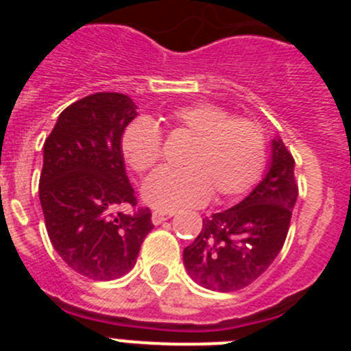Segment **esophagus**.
Masks as SVG:
<instances>
[{
    "label": "esophagus",
    "mask_w": 351,
    "mask_h": 351,
    "mask_svg": "<svg viewBox=\"0 0 351 351\" xmlns=\"http://www.w3.org/2000/svg\"><path fill=\"white\" fill-rule=\"evenodd\" d=\"M173 216V210H154L153 213V223L154 225H160V223L167 221V219H170Z\"/></svg>",
    "instance_id": "obj_1"
}]
</instances>
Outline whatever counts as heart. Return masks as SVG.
Returning a JSON list of instances; mask_svg holds the SVG:
<instances>
[{"mask_svg":"<svg viewBox=\"0 0 351 351\" xmlns=\"http://www.w3.org/2000/svg\"><path fill=\"white\" fill-rule=\"evenodd\" d=\"M169 121L195 138L184 158L186 169H161L142 186V198L154 209L178 210L246 193L262 178L267 144L258 123L234 117L221 105L198 101L173 108ZM121 151L135 172L160 163L163 142L149 117L133 121L121 137Z\"/></svg>","mask_w":351,"mask_h":351,"instance_id":"b5f03b06","label":"heart"}]
</instances>
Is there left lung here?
<instances>
[{"mask_svg":"<svg viewBox=\"0 0 351 351\" xmlns=\"http://www.w3.org/2000/svg\"><path fill=\"white\" fill-rule=\"evenodd\" d=\"M265 178L243 202L204 219L182 251L186 272L200 287L235 291L251 285L280 255L297 202L295 161L281 138H272Z\"/></svg>","mask_w":351,"mask_h":351,"instance_id":"1","label":"left lung"}]
</instances>
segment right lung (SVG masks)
Instances as JSON below:
<instances>
[{"instance_id": "add662e5", "label": "right lung", "mask_w": 351, "mask_h": 351, "mask_svg": "<svg viewBox=\"0 0 351 351\" xmlns=\"http://www.w3.org/2000/svg\"><path fill=\"white\" fill-rule=\"evenodd\" d=\"M137 105L121 93H95L58 117L43 144L40 204L52 246L68 267L89 280L130 272L145 235L149 207L137 206L125 170L121 137Z\"/></svg>"}]
</instances>
